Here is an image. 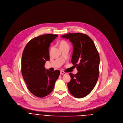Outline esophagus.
Instances as JSON below:
<instances>
[{"mask_svg":"<svg viewBox=\"0 0 123 123\" xmlns=\"http://www.w3.org/2000/svg\"><path fill=\"white\" fill-rule=\"evenodd\" d=\"M66 74V73L65 72L63 71H60V74H61V75H65V74Z\"/></svg>","mask_w":123,"mask_h":123,"instance_id":"34e87169","label":"esophagus"}]
</instances>
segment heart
<instances>
[{
	"label": "heart",
	"mask_w": 123,
	"mask_h": 123,
	"mask_svg": "<svg viewBox=\"0 0 123 123\" xmlns=\"http://www.w3.org/2000/svg\"><path fill=\"white\" fill-rule=\"evenodd\" d=\"M66 45H68V44L66 42H65V41H64V40L61 41L59 43V47H63L64 46H66Z\"/></svg>",
	"instance_id": "b5f03b06"
}]
</instances>
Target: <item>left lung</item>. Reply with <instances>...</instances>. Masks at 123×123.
<instances>
[{
	"instance_id": "1",
	"label": "left lung",
	"mask_w": 123,
	"mask_h": 123,
	"mask_svg": "<svg viewBox=\"0 0 123 123\" xmlns=\"http://www.w3.org/2000/svg\"><path fill=\"white\" fill-rule=\"evenodd\" d=\"M73 46L71 63L78 71L69 73L71 80L68 84L70 94L80 98L87 96L95 87L99 76L100 58L92 39L87 35L74 33L62 35Z\"/></svg>"
}]
</instances>
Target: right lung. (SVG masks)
<instances>
[{
  "label": "right lung",
  "instance_id": "add662e5",
  "mask_svg": "<svg viewBox=\"0 0 123 123\" xmlns=\"http://www.w3.org/2000/svg\"><path fill=\"white\" fill-rule=\"evenodd\" d=\"M58 36L48 34L39 36L30 40L26 45L22 57L21 71L29 91L34 96L43 98L54 89L60 71L46 69V61L50 60V43Z\"/></svg>",
  "mask_w": 123,
  "mask_h": 123
}]
</instances>
